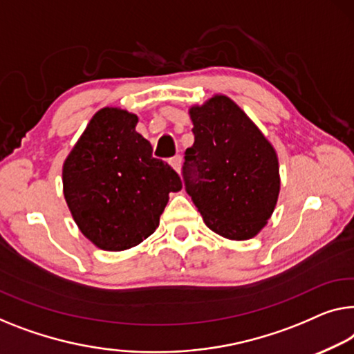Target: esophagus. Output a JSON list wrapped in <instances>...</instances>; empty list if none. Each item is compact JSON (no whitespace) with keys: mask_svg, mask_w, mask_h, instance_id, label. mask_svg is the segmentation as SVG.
<instances>
[{"mask_svg":"<svg viewBox=\"0 0 354 354\" xmlns=\"http://www.w3.org/2000/svg\"><path fill=\"white\" fill-rule=\"evenodd\" d=\"M170 165L175 168V170L179 173V170H181V156L176 154L175 157H171L170 159Z\"/></svg>","mask_w":354,"mask_h":354,"instance_id":"1","label":"esophagus"}]
</instances>
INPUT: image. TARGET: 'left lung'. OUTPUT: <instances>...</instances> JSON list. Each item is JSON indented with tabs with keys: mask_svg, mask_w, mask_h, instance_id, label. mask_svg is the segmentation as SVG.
<instances>
[{
	"mask_svg": "<svg viewBox=\"0 0 354 354\" xmlns=\"http://www.w3.org/2000/svg\"><path fill=\"white\" fill-rule=\"evenodd\" d=\"M191 118L195 141L184 152L186 192L216 234L230 240L251 239L277 205L275 149L224 95L192 108Z\"/></svg>",
	"mask_w": 354,
	"mask_h": 354,
	"instance_id": "8db88e82",
	"label": "left lung"
}]
</instances>
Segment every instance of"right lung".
<instances>
[{"label":"right lung","instance_id":"obj_1","mask_svg":"<svg viewBox=\"0 0 354 354\" xmlns=\"http://www.w3.org/2000/svg\"><path fill=\"white\" fill-rule=\"evenodd\" d=\"M138 118L103 108L63 165V194L73 218L92 243L124 251L141 243L159 225L168 194L183 187L167 162L135 130Z\"/></svg>","mask_w":354,"mask_h":354}]
</instances>
